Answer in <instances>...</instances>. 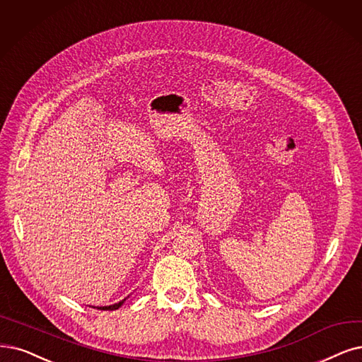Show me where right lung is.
<instances>
[{
	"mask_svg": "<svg viewBox=\"0 0 362 362\" xmlns=\"http://www.w3.org/2000/svg\"><path fill=\"white\" fill-rule=\"evenodd\" d=\"M124 301L125 300H122V301H119V303H116V304H112V305H104V307H97L98 310H116V309H119L120 305L124 304Z\"/></svg>",
	"mask_w": 362,
	"mask_h": 362,
	"instance_id": "obj_1",
	"label": "right lung"
}]
</instances>
